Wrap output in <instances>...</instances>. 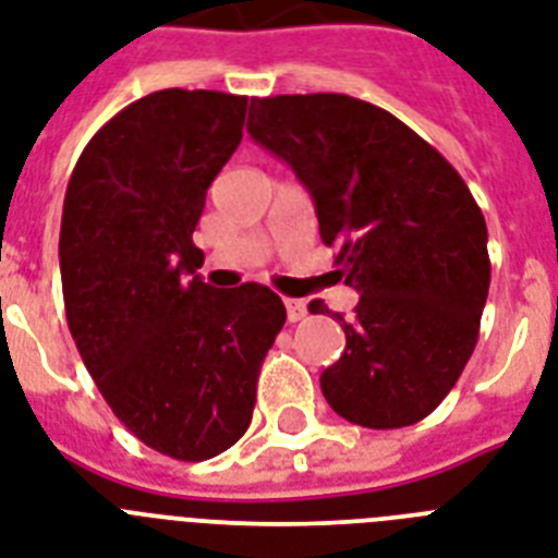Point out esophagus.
I'll return each instance as SVG.
<instances>
[{
	"label": "esophagus",
	"mask_w": 558,
	"mask_h": 558,
	"mask_svg": "<svg viewBox=\"0 0 558 558\" xmlns=\"http://www.w3.org/2000/svg\"><path fill=\"white\" fill-rule=\"evenodd\" d=\"M283 304H287V318L292 324L301 322V318L306 315V304H304V301H298V298H287Z\"/></svg>",
	"instance_id": "1"
}]
</instances>
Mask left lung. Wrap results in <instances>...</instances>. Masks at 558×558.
I'll use <instances>...</instances> for the list:
<instances>
[{
  "instance_id": "8db88e82",
  "label": "left lung",
  "mask_w": 558,
  "mask_h": 558,
  "mask_svg": "<svg viewBox=\"0 0 558 558\" xmlns=\"http://www.w3.org/2000/svg\"><path fill=\"white\" fill-rule=\"evenodd\" d=\"M248 133L295 170L359 292L324 399L365 428L420 423L477 344L489 295L484 214L460 173L385 109L350 95L252 98ZM322 301L310 313H322Z\"/></svg>"
}]
</instances>
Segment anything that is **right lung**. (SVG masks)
I'll return each mask as SVG.
<instances>
[{"label":"right lung","mask_w":558,"mask_h":558,"mask_svg":"<svg viewBox=\"0 0 558 558\" xmlns=\"http://www.w3.org/2000/svg\"><path fill=\"white\" fill-rule=\"evenodd\" d=\"M248 98L161 89L92 135L65 187L69 330L112 414L168 458L208 460L252 423L287 306L269 287L214 289L193 231L243 142Z\"/></svg>","instance_id":"right-lung-1"}]
</instances>
